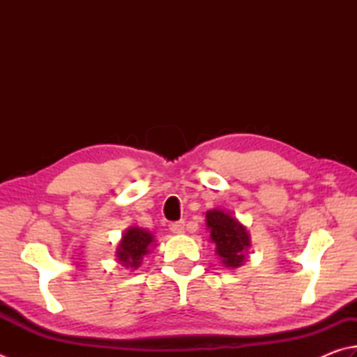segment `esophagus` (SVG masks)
<instances>
[{"label": "esophagus", "instance_id": "esophagus-1", "mask_svg": "<svg viewBox=\"0 0 357 357\" xmlns=\"http://www.w3.org/2000/svg\"><path fill=\"white\" fill-rule=\"evenodd\" d=\"M169 230L174 233V234H181L185 231V222L180 220V222H172V224L169 225Z\"/></svg>", "mask_w": 357, "mask_h": 357}]
</instances>
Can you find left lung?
Wrapping results in <instances>:
<instances>
[{
	"instance_id": "8db88e82",
	"label": "left lung",
	"mask_w": 357,
	"mask_h": 357,
	"mask_svg": "<svg viewBox=\"0 0 357 357\" xmlns=\"http://www.w3.org/2000/svg\"><path fill=\"white\" fill-rule=\"evenodd\" d=\"M206 228L210 230V241L216 245V255L228 268L241 267L250 253L252 241L247 227L231 213L213 208L206 211Z\"/></svg>"
}]
</instances>
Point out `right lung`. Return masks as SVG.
<instances>
[{"label":"right lung","mask_w":357,"mask_h":357,"mask_svg":"<svg viewBox=\"0 0 357 357\" xmlns=\"http://www.w3.org/2000/svg\"><path fill=\"white\" fill-rule=\"evenodd\" d=\"M155 247L153 233L141 227H129L118 242L115 257L121 266L137 271L143 264V258Z\"/></svg>","instance_id":"add662e5"}]
</instances>
